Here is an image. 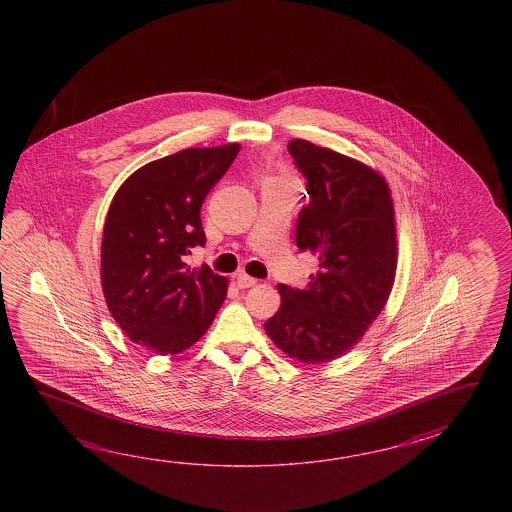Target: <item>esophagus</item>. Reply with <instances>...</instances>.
Returning <instances> with one entry per match:
<instances>
[{
    "mask_svg": "<svg viewBox=\"0 0 512 512\" xmlns=\"http://www.w3.org/2000/svg\"><path fill=\"white\" fill-rule=\"evenodd\" d=\"M236 283H238V287H240V289H249L252 285H256V280L251 278L249 274L240 272V274H238V278H236Z\"/></svg>",
    "mask_w": 512,
    "mask_h": 512,
    "instance_id": "obj_1",
    "label": "esophagus"
}]
</instances>
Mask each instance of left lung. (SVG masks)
<instances>
[{"mask_svg":"<svg viewBox=\"0 0 512 512\" xmlns=\"http://www.w3.org/2000/svg\"><path fill=\"white\" fill-rule=\"evenodd\" d=\"M289 153L307 179L296 245L318 260L304 289L278 285L282 305L265 331L289 357L320 364L359 342L392 293L397 238L381 174L342 153L294 139Z\"/></svg>","mask_w":512,"mask_h":512,"instance_id":"8db88e82","label":"left lung"}]
</instances>
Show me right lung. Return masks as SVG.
<instances>
[{"label": "right lung", "instance_id": "1", "mask_svg": "<svg viewBox=\"0 0 512 512\" xmlns=\"http://www.w3.org/2000/svg\"><path fill=\"white\" fill-rule=\"evenodd\" d=\"M240 152L232 142L188 148L144 164L113 197L100 278L109 313L131 342L181 353L205 335L227 298V278L186 256L207 236L201 205Z\"/></svg>", "mask_w": 512, "mask_h": 512}]
</instances>
